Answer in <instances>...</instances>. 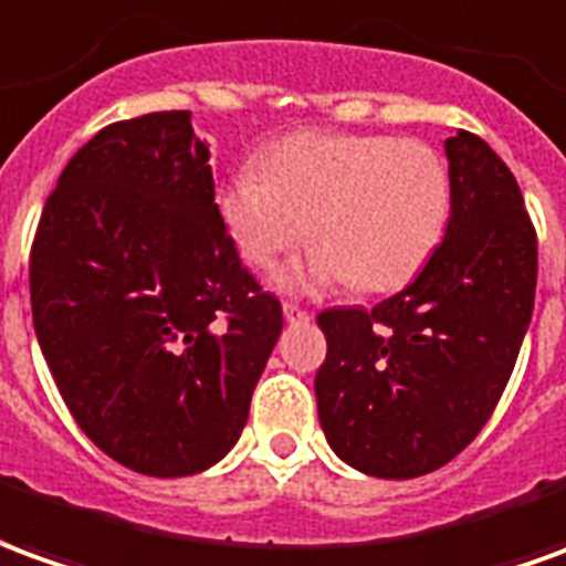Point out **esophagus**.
I'll return each mask as SVG.
<instances>
[{"label":"esophagus","instance_id":"1","mask_svg":"<svg viewBox=\"0 0 566 566\" xmlns=\"http://www.w3.org/2000/svg\"><path fill=\"white\" fill-rule=\"evenodd\" d=\"M283 316H286L290 323H307V319H311V314H307V311H302L298 304H292V302L283 304Z\"/></svg>","mask_w":566,"mask_h":566}]
</instances>
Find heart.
<instances>
[{
    "label": "heart",
    "mask_w": 566,
    "mask_h": 566,
    "mask_svg": "<svg viewBox=\"0 0 566 566\" xmlns=\"http://www.w3.org/2000/svg\"><path fill=\"white\" fill-rule=\"evenodd\" d=\"M216 203L240 255L262 271L311 231L316 247L307 259L276 276L283 290L356 283L390 292L418 274L442 240L451 182L423 143L304 130L268 148L262 170L238 167Z\"/></svg>",
    "instance_id": "obj_1"
}]
</instances>
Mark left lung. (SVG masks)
<instances>
[{"label": "left lung", "mask_w": 566, "mask_h": 566, "mask_svg": "<svg viewBox=\"0 0 566 566\" xmlns=\"http://www.w3.org/2000/svg\"><path fill=\"white\" fill-rule=\"evenodd\" d=\"M451 216L418 280L387 302L316 316L328 448L375 479L444 467L491 418L527 335L536 234L509 167L467 130L444 139Z\"/></svg>", "instance_id": "8db88e82"}]
</instances>
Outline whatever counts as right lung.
<instances>
[{
  "instance_id": "obj_1",
  "label": "right lung",
  "mask_w": 566,
  "mask_h": 566,
  "mask_svg": "<svg viewBox=\"0 0 566 566\" xmlns=\"http://www.w3.org/2000/svg\"><path fill=\"white\" fill-rule=\"evenodd\" d=\"M30 298L75 423L155 479L238 444L283 332L226 234L191 112L109 124L72 155L39 219Z\"/></svg>"
}]
</instances>
